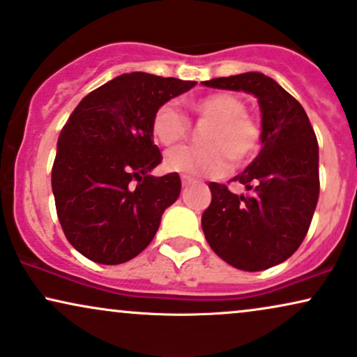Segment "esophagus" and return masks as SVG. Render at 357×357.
<instances>
[{
	"label": "esophagus",
	"mask_w": 357,
	"mask_h": 357,
	"mask_svg": "<svg viewBox=\"0 0 357 357\" xmlns=\"http://www.w3.org/2000/svg\"><path fill=\"white\" fill-rule=\"evenodd\" d=\"M195 182V180H193L192 177H187V175H182V185L183 187H188L190 185V183H193Z\"/></svg>",
	"instance_id": "obj_1"
}]
</instances>
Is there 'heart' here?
I'll use <instances>...</instances> for the list:
<instances>
[{
    "instance_id": "b5f03b06",
    "label": "heart",
    "mask_w": 357,
    "mask_h": 357,
    "mask_svg": "<svg viewBox=\"0 0 357 357\" xmlns=\"http://www.w3.org/2000/svg\"><path fill=\"white\" fill-rule=\"evenodd\" d=\"M193 114L210 122L204 132V147H177L165 155L170 172L187 177H218L230 158L235 165L252 160L261 142L258 122L248 116L246 102L230 92L210 94L190 104ZM152 134L162 145H175L188 134V121L175 105L164 104L152 119Z\"/></svg>"
}]
</instances>
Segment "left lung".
Segmentation results:
<instances>
[{
    "instance_id": "left-lung-1",
    "label": "left lung",
    "mask_w": 357,
    "mask_h": 357,
    "mask_svg": "<svg viewBox=\"0 0 357 357\" xmlns=\"http://www.w3.org/2000/svg\"><path fill=\"white\" fill-rule=\"evenodd\" d=\"M202 84L253 94L261 111V151L231 178L248 193L236 195L222 183H208L212 204L202 215L205 238L238 270L280 265L300 248L318 204L319 152L310 119L289 92L261 73Z\"/></svg>"
}]
</instances>
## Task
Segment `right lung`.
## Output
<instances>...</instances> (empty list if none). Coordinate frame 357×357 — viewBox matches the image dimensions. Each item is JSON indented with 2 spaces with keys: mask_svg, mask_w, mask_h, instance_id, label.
<instances>
[{
  "mask_svg": "<svg viewBox=\"0 0 357 357\" xmlns=\"http://www.w3.org/2000/svg\"><path fill=\"white\" fill-rule=\"evenodd\" d=\"M195 81L147 73L117 76L87 94L61 130L52 193L66 238L100 265H121L151 243L178 199V174L153 177L162 162L152 119Z\"/></svg>",
  "mask_w": 357,
  "mask_h": 357,
  "instance_id": "add662e5",
  "label": "right lung"
}]
</instances>
